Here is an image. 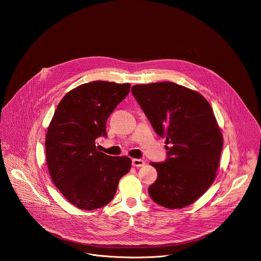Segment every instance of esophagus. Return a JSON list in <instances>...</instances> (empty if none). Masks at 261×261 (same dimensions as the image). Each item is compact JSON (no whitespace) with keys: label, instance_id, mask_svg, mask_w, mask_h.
Wrapping results in <instances>:
<instances>
[{"label":"esophagus","instance_id":"1","mask_svg":"<svg viewBox=\"0 0 261 261\" xmlns=\"http://www.w3.org/2000/svg\"><path fill=\"white\" fill-rule=\"evenodd\" d=\"M133 166L136 168H140V167H144L145 166V161L141 160V159H133Z\"/></svg>","mask_w":261,"mask_h":261}]
</instances>
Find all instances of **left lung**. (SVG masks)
Masks as SVG:
<instances>
[{
  "label": "left lung",
  "instance_id": "obj_1",
  "mask_svg": "<svg viewBox=\"0 0 261 261\" xmlns=\"http://www.w3.org/2000/svg\"><path fill=\"white\" fill-rule=\"evenodd\" d=\"M132 93L156 135L166 139L167 160L150 163L158 172L150 198L169 209L191 205L214 182L223 147L211 106L174 82L138 84Z\"/></svg>",
  "mask_w": 261,
  "mask_h": 261
}]
</instances>
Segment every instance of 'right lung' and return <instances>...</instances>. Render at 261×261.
<instances>
[{"instance_id": "add662e5", "label": "right lung", "mask_w": 261, "mask_h": 261, "mask_svg": "<svg viewBox=\"0 0 261 261\" xmlns=\"http://www.w3.org/2000/svg\"><path fill=\"white\" fill-rule=\"evenodd\" d=\"M129 89V83L81 84L66 93L54 112L45 142L47 167L54 185L79 209L109 204L130 170L129 158L108 155L95 146L98 137L108 136V118Z\"/></svg>"}]
</instances>
